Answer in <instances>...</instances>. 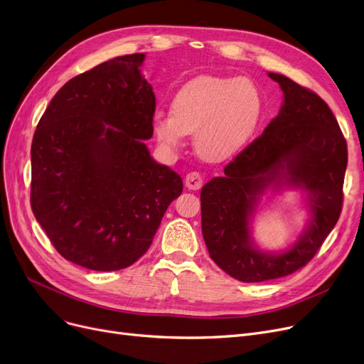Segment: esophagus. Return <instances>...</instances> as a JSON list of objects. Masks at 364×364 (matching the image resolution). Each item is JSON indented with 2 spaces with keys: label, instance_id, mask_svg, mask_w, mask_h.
Returning <instances> with one entry per match:
<instances>
[{
  "label": "esophagus",
  "instance_id": "esophagus-1",
  "mask_svg": "<svg viewBox=\"0 0 364 364\" xmlns=\"http://www.w3.org/2000/svg\"><path fill=\"white\" fill-rule=\"evenodd\" d=\"M184 183L188 191H199L202 187V176L199 172H188L184 178Z\"/></svg>",
  "mask_w": 364,
  "mask_h": 364
}]
</instances>
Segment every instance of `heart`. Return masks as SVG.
I'll list each match as a JSON object with an SVG mask.
<instances>
[{
    "instance_id": "b5f03b06",
    "label": "heart",
    "mask_w": 364,
    "mask_h": 364,
    "mask_svg": "<svg viewBox=\"0 0 364 364\" xmlns=\"http://www.w3.org/2000/svg\"><path fill=\"white\" fill-rule=\"evenodd\" d=\"M263 112V93L252 78L199 75L173 95L172 113L154 114L153 129L171 150L181 149L187 134L195 132L202 159L223 162L248 144Z\"/></svg>"
}]
</instances>
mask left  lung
Listing matches in <instances>:
<instances>
[{"mask_svg":"<svg viewBox=\"0 0 364 364\" xmlns=\"http://www.w3.org/2000/svg\"><path fill=\"white\" fill-rule=\"evenodd\" d=\"M282 90L277 117L263 134L200 191L202 235L211 259L242 282L287 277L304 267L338 223L348 150L336 117L312 90L267 73ZM300 188L310 220L297 242L282 252H262L250 218L267 190Z\"/></svg>","mask_w":364,"mask_h":364,"instance_id":"obj_1","label":"left lung"}]
</instances>
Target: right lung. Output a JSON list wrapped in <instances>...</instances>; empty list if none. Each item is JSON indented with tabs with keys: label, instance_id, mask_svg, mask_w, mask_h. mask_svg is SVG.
Returning <instances> with one entry per match:
<instances>
[{
	"label": "right lung",
	"instance_id": "add662e5",
	"mask_svg": "<svg viewBox=\"0 0 364 364\" xmlns=\"http://www.w3.org/2000/svg\"><path fill=\"white\" fill-rule=\"evenodd\" d=\"M144 58L117 56L71 78L31 146V208L59 255L92 271L135 263L183 192L144 143L156 107Z\"/></svg>",
	"mask_w": 364,
	"mask_h": 364
}]
</instances>
